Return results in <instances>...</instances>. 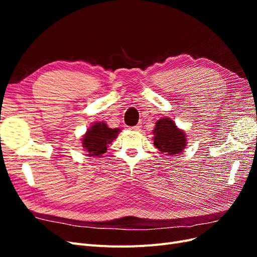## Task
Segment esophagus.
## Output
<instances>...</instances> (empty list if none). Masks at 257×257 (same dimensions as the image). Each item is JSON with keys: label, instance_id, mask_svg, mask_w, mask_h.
Masks as SVG:
<instances>
[{"label": "esophagus", "instance_id": "34e87169", "mask_svg": "<svg viewBox=\"0 0 257 257\" xmlns=\"http://www.w3.org/2000/svg\"><path fill=\"white\" fill-rule=\"evenodd\" d=\"M141 128H142V125H139V124H137V125H135V126H132V127H130V130H132V131H136V132L141 131Z\"/></svg>", "mask_w": 257, "mask_h": 257}]
</instances>
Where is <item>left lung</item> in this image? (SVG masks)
Instances as JSON below:
<instances>
[{
	"instance_id": "8db88e82",
	"label": "left lung",
	"mask_w": 257,
	"mask_h": 257,
	"mask_svg": "<svg viewBox=\"0 0 257 257\" xmlns=\"http://www.w3.org/2000/svg\"><path fill=\"white\" fill-rule=\"evenodd\" d=\"M153 144L165 155H176L182 152L186 146V137L169 118L160 119L153 130Z\"/></svg>"
}]
</instances>
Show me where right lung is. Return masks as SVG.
<instances>
[{
  "label": "right lung",
  "mask_w": 257,
  "mask_h": 257,
  "mask_svg": "<svg viewBox=\"0 0 257 257\" xmlns=\"http://www.w3.org/2000/svg\"><path fill=\"white\" fill-rule=\"evenodd\" d=\"M120 128H110L104 122H96L87 131L82 138V147L89 157H100L107 147L118 137Z\"/></svg>",
  "instance_id": "obj_1"
}]
</instances>
